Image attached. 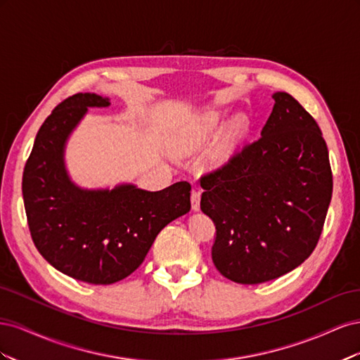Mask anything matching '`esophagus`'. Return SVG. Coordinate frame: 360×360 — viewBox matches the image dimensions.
Here are the masks:
<instances>
[{
    "instance_id": "34e87169",
    "label": "esophagus",
    "mask_w": 360,
    "mask_h": 360,
    "mask_svg": "<svg viewBox=\"0 0 360 360\" xmlns=\"http://www.w3.org/2000/svg\"><path fill=\"white\" fill-rule=\"evenodd\" d=\"M200 201H201V192L197 189H192V192H191L192 210H200Z\"/></svg>"
}]
</instances>
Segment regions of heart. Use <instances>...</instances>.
<instances>
[{"label": "heart", "mask_w": 360, "mask_h": 360, "mask_svg": "<svg viewBox=\"0 0 360 360\" xmlns=\"http://www.w3.org/2000/svg\"><path fill=\"white\" fill-rule=\"evenodd\" d=\"M221 124V115L217 112H209L205 114L200 122L195 124V127L191 130V132L184 136L183 139V148L186 150H192L195 147H198L201 143L210 136V134L213 130ZM243 130V122L242 120H236V122L231 124L230 130H228V136H226V143L217 150L216 153V159H222L224 156H226L228 151H230V144L231 141H234L240 132Z\"/></svg>", "instance_id": "heart-1"}]
</instances>
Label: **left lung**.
<instances>
[{"label":"left lung","mask_w":360,"mask_h":360,"mask_svg":"<svg viewBox=\"0 0 360 360\" xmlns=\"http://www.w3.org/2000/svg\"><path fill=\"white\" fill-rule=\"evenodd\" d=\"M261 136L201 176V210L216 226L212 259L226 279L261 284L317 246L332 200L329 151L314 117L284 91Z\"/></svg>","instance_id":"8db88e82"}]
</instances>
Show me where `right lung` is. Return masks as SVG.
Instances as JSON below:
<instances>
[{
	"label": "right lung",
	"instance_id": "add662e5",
	"mask_svg": "<svg viewBox=\"0 0 360 360\" xmlns=\"http://www.w3.org/2000/svg\"><path fill=\"white\" fill-rule=\"evenodd\" d=\"M110 102L78 93L56 106L39 129L22 176L32 242L61 274L94 285L127 278L143 263L156 236L191 210V183L148 192L132 184L112 191H82L63 163L68 135L89 106Z\"/></svg>",
	"mask_w": 360,
	"mask_h": 360
}]
</instances>
